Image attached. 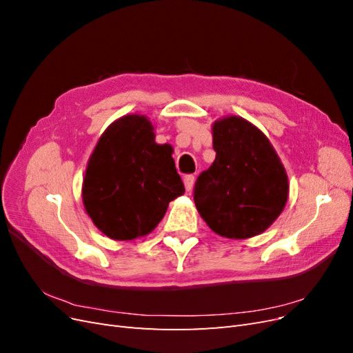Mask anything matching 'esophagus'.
<instances>
[{
  "mask_svg": "<svg viewBox=\"0 0 353 353\" xmlns=\"http://www.w3.org/2000/svg\"><path fill=\"white\" fill-rule=\"evenodd\" d=\"M193 184H194V175H185V176H184L185 190L190 191L191 188H193Z\"/></svg>",
  "mask_w": 353,
  "mask_h": 353,
  "instance_id": "34e87169",
  "label": "esophagus"
}]
</instances>
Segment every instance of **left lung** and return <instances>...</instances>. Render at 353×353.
I'll return each instance as SVG.
<instances>
[{
    "mask_svg": "<svg viewBox=\"0 0 353 353\" xmlns=\"http://www.w3.org/2000/svg\"><path fill=\"white\" fill-rule=\"evenodd\" d=\"M215 162L196 181L194 203L209 228L227 239H250L280 216L288 179L268 138L239 116L212 126Z\"/></svg>",
    "mask_w": 353,
    "mask_h": 353,
    "instance_id": "obj_1",
    "label": "left lung"
}]
</instances>
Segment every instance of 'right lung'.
<instances>
[{
	"label": "right lung",
	"mask_w": 353,
	"mask_h": 353,
	"mask_svg": "<svg viewBox=\"0 0 353 353\" xmlns=\"http://www.w3.org/2000/svg\"><path fill=\"white\" fill-rule=\"evenodd\" d=\"M172 147L154 141L153 125L126 114L103 132L82 184L85 210L105 236H147L165 216L169 201L184 194Z\"/></svg>",
	"instance_id": "add662e5"
}]
</instances>
